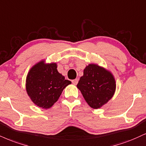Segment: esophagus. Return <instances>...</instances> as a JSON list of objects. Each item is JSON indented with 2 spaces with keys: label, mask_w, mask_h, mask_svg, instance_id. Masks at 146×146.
<instances>
[{
  "label": "esophagus",
  "mask_w": 146,
  "mask_h": 146,
  "mask_svg": "<svg viewBox=\"0 0 146 146\" xmlns=\"http://www.w3.org/2000/svg\"><path fill=\"white\" fill-rule=\"evenodd\" d=\"M72 83L74 84V85H77L78 83V79H75V80H72Z\"/></svg>",
  "instance_id": "esophagus-1"
}]
</instances>
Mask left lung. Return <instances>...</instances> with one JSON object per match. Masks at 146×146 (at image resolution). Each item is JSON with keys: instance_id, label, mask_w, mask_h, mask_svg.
Listing matches in <instances>:
<instances>
[{"instance_id": "8db88e82", "label": "left lung", "mask_w": 146, "mask_h": 146, "mask_svg": "<svg viewBox=\"0 0 146 146\" xmlns=\"http://www.w3.org/2000/svg\"><path fill=\"white\" fill-rule=\"evenodd\" d=\"M78 88L91 108H100L113 96L115 82L113 75L105 68L90 64L86 67Z\"/></svg>"}]
</instances>
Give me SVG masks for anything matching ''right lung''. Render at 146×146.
I'll return each instance as SVG.
<instances>
[{"label":"right lung","instance_id":"obj_1","mask_svg":"<svg viewBox=\"0 0 146 146\" xmlns=\"http://www.w3.org/2000/svg\"><path fill=\"white\" fill-rule=\"evenodd\" d=\"M71 84L57 71L55 63L45 64L40 62L31 68L26 78V91L35 104L40 108H51Z\"/></svg>","mask_w":146,"mask_h":146}]
</instances>
